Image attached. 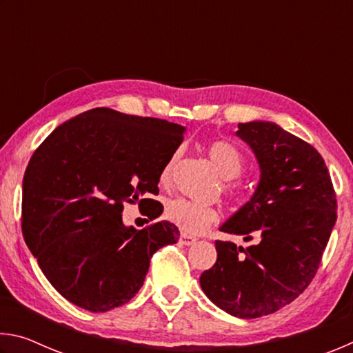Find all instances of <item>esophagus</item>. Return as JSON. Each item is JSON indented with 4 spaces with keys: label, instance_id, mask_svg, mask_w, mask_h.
Returning <instances> with one entry per match:
<instances>
[{
    "label": "esophagus",
    "instance_id": "34e87169",
    "mask_svg": "<svg viewBox=\"0 0 353 353\" xmlns=\"http://www.w3.org/2000/svg\"><path fill=\"white\" fill-rule=\"evenodd\" d=\"M179 240H181V243H182V244H185V246H191V244H194L196 241H198V238L193 236V235L182 234V235H181V238H179Z\"/></svg>",
    "mask_w": 353,
    "mask_h": 353
}]
</instances>
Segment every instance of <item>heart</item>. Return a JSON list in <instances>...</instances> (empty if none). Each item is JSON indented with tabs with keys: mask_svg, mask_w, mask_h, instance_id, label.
I'll return each mask as SVG.
<instances>
[{
	"mask_svg": "<svg viewBox=\"0 0 353 353\" xmlns=\"http://www.w3.org/2000/svg\"><path fill=\"white\" fill-rule=\"evenodd\" d=\"M207 154L210 157L214 168L224 179H234L240 174L243 170V157L240 151L227 141H212L207 146ZM176 163V155L166 162L163 166L160 182L168 183L172 168ZM165 218L170 223L176 224L179 229L188 235H198L205 232L208 227L216 223L219 219V212L216 208L202 205L199 202H193L188 199H172L165 207Z\"/></svg>",
	"mask_w": 353,
	"mask_h": 353,
	"instance_id": "1",
	"label": "heart"
}]
</instances>
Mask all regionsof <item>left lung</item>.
Returning <instances> with one entry per match:
<instances>
[{"label":"left lung","mask_w":353,"mask_h":353,"mask_svg":"<svg viewBox=\"0 0 353 353\" xmlns=\"http://www.w3.org/2000/svg\"><path fill=\"white\" fill-rule=\"evenodd\" d=\"M260 165L255 193L221 225L254 240L216 241L218 259L199 279L214 305L243 319L277 312L302 294L321 265L336 223V194L324 159L276 123L238 124Z\"/></svg>","instance_id":"obj_1"}]
</instances>
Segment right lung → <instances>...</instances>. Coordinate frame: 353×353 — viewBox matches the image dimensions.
<instances>
[{
	"instance_id": "obj_1",
	"label": "right lung",
	"mask_w": 353,
	"mask_h": 353,
	"mask_svg": "<svg viewBox=\"0 0 353 353\" xmlns=\"http://www.w3.org/2000/svg\"><path fill=\"white\" fill-rule=\"evenodd\" d=\"M185 128L166 119L97 107L61 124L35 149L23 177L21 230L41 272L74 305L109 312L132 299L151 256L179 240L159 221L141 230L123 224L124 202L163 212V166ZM143 195L145 200H141Z\"/></svg>"
}]
</instances>
